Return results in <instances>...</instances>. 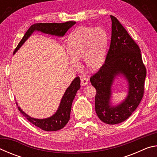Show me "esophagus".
Returning <instances> with one entry per match:
<instances>
[{"label":"esophagus","mask_w":157,"mask_h":157,"mask_svg":"<svg viewBox=\"0 0 157 157\" xmlns=\"http://www.w3.org/2000/svg\"><path fill=\"white\" fill-rule=\"evenodd\" d=\"M87 84H88V79L85 78V77H82L81 79V84L82 86H85V85H86Z\"/></svg>","instance_id":"esophagus-1"}]
</instances>
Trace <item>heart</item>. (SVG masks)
<instances>
[{"label": "heart", "instance_id": "heart-1", "mask_svg": "<svg viewBox=\"0 0 157 157\" xmlns=\"http://www.w3.org/2000/svg\"><path fill=\"white\" fill-rule=\"evenodd\" d=\"M107 42V34L103 29L80 27L69 36L67 52L74 62L83 59L87 69L95 71L104 62Z\"/></svg>", "mask_w": 157, "mask_h": 157}]
</instances>
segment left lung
I'll return each instance as SVG.
<instances>
[{
    "instance_id": "obj_1",
    "label": "left lung",
    "mask_w": 157,
    "mask_h": 157,
    "mask_svg": "<svg viewBox=\"0 0 157 157\" xmlns=\"http://www.w3.org/2000/svg\"><path fill=\"white\" fill-rule=\"evenodd\" d=\"M111 39L105 63L91 76L96 89L95 112L105 123L115 124L127 120L136 110L144 94L146 68L140 50L117 18L111 15ZM122 75L128 82V94L123 102L112 106L111 86L116 76Z\"/></svg>"
}]
</instances>
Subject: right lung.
Returning a JSON list of instances; mask_svg holds the SVG:
<instances>
[{
    "mask_svg": "<svg viewBox=\"0 0 157 157\" xmlns=\"http://www.w3.org/2000/svg\"><path fill=\"white\" fill-rule=\"evenodd\" d=\"M75 24V21H68V22L57 23H38L30 26L28 30L26 32L25 35L21 39L19 44L14 51V54L20 48L21 46L25 43V41L29 38V36L34 31H40L45 34H49L52 35L58 36H63L73 25ZM80 88V79L77 77L73 79L66 92L63 94L61 100L60 105L57 111L54 115L45 119H36L32 118L27 115L21 109L18 107V110L25 117L26 119L34 125L39 127L44 131H57L64 127L68 121L70 120V114L71 106L73 99L76 95L77 91ZM17 105L18 104L17 102Z\"/></svg>",
    "mask_w": 157,
    "mask_h": 157,
    "instance_id": "1",
    "label": "right lung"
}]
</instances>
